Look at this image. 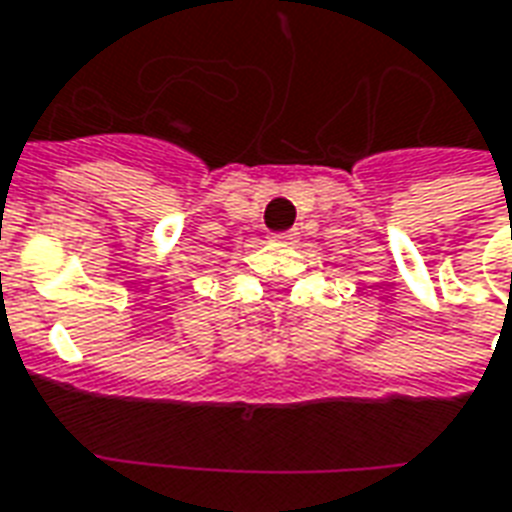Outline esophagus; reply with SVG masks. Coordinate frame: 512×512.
Wrapping results in <instances>:
<instances>
[{
	"label": "esophagus",
	"instance_id": "obj_1",
	"mask_svg": "<svg viewBox=\"0 0 512 512\" xmlns=\"http://www.w3.org/2000/svg\"><path fill=\"white\" fill-rule=\"evenodd\" d=\"M295 236H298V233H295V230H287V233H274V241H285V244H290V241H295Z\"/></svg>",
	"mask_w": 512,
	"mask_h": 512
}]
</instances>
